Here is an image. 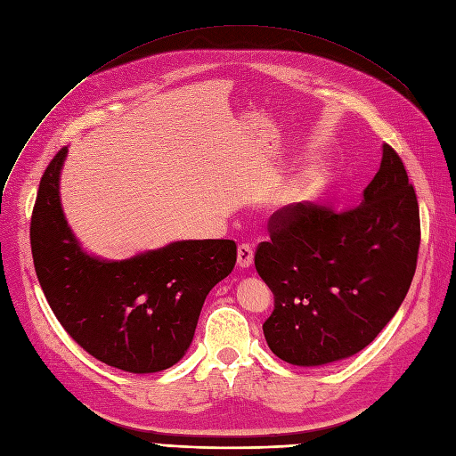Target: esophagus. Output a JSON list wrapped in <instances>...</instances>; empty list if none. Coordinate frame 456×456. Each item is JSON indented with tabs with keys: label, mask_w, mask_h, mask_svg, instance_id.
<instances>
[{
	"label": "esophagus",
	"mask_w": 456,
	"mask_h": 456,
	"mask_svg": "<svg viewBox=\"0 0 456 456\" xmlns=\"http://www.w3.org/2000/svg\"><path fill=\"white\" fill-rule=\"evenodd\" d=\"M255 251L249 243H240L238 245V266L240 268H249L253 265Z\"/></svg>",
	"instance_id": "1"
}]
</instances>
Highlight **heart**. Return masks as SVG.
<instances>
[{
    "mask_svg": "<svg viewBox=\"0 0 456 456\" xmlns=\"http://www.w3.org/2000/svg\"><path fill=\"white\" fill-rule=\"evenodd\" d=\"M317 188V178H308V181H302L300 184H297L293 190H289V200L293 201H300L306 200L312 191Z\"/></svg>",
    "mask_w": 456,
    "mask_h": 456,
    "instance_id": "b5f03b06",
    "label": "heart"
}]
</instances>
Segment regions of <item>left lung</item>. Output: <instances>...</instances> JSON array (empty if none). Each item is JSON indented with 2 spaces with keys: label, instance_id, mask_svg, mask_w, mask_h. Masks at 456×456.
<instances>
[{
  "label": "left lung",
  "instance_id": "8db88e82",
  "mask_svg": "<svg viewBox=\"0 0 456 456\" xmlns=\"http://www.w3.org/2000/svg\"><path fill=\"white\" fill-rule=\"evenodd\" d=\"M268 232L270 241L255 253L273 293L262 330L270 350L293 365H325L363 350L402 306L417 270L419 201L390 144L360 205H287L270 216Z\"/></svg>",
  "mask_w": 456,
  "mask_h": 456
}]
</instances>
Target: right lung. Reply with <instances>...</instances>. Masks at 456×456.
I'll use <instances>...</instances> for the list:
<instances>
[{
	"label": "right lung",
	"mask_w": 456,
	"mask_h": 456,
	"mask_svg": "<svg viewBox=\"0 0 456 456\" xmlns=\"http://www.w3.org/2000/svg\"><path fill=\"white\" fill-rule=\"evenodd\" d=\"M66 151L41 176L30 223L34 268L49 306L99 362L139 375L169 369L190 348L205 297L236 266V241H175L118 262L87 255L61 207Z\"/></svg>",
	"instance_id": "obj_1"
}]
</instances>
